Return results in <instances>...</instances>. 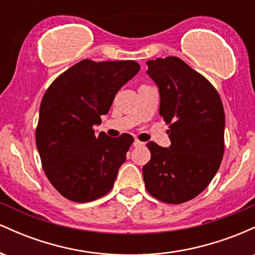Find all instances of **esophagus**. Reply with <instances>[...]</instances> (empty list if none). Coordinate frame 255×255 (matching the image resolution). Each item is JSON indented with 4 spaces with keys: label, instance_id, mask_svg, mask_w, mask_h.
<instances>
[{
    "label": "esophagus",
    "instance_id": "esophagus-1",
    "mask_svg": "<svg viewBox=\"0 0 255 255\" xmlns=\"http://www.w3.org/2000/svg\"><path fill=\"white\" fill-rule=\"evenodd\" d=\"M133 145H134V146H141V145H144V142H142V141H140V140L135 139V140H134Z\"/></svg>",
    "mask_w": 255,
    "mask_h": 255
}]
</instances>
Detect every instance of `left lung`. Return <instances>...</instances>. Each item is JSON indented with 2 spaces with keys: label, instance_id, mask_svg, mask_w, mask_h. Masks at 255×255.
<instances>
[{
  "label": "left lung",
  "instance_id": "left-lung-1",
  "mask_svg": "<svg viewBox=\"0 0 255 255\" xmlns=\"http://www.w3.org/2000/svg\"><path fill=\"white\" fill-rule=\"evenodd\" d=\"M160 95L159 115L169 129L168 148L147 142L151 159L142 166L145 187L166 204L192 200L209 186L224 153L225 115L217 90L181 58L146 62Z\"/></svg>",
  "mask_w": 255,
  "mask_h": 255
}]
</instances>
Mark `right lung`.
Here are the masks:
<instances>
[{
  "label": "right lung",
  "instance_id": "obj_1",
  "mask_svg": "<svg viewBox=\"0 0 255 255\" xmlns=\"http://www.w3.org/2000/svg\"><path fill=\"white\" fill-rule=\"evenodd\" d=\"M135 61L83 60L52 81L42 99L36 144L56 191L75 203L108 194L134 139L96 134L115 95L139 72Z\"/></svg>",
  "mask_w": 255,
  "mask_h": 255
}]
</instances>
